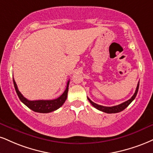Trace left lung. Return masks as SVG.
Segmentation results:
<instances>
[{
  "mask_svg": "<svg viewBox=\"0 0 153 153\" xmlns=\"http://www.w3.org/2000/svg\"><path fill=\"white\" fill-rule=\"evenodd\" d=\"M138 89H139V82L137 83V88H136L135 93H134V95H132L131 98L129 99L128 100L126 101V102H123V103L117 105H115V106L105 107V106L100 105H97L96 103H95V102H93V101H92L90 98H88V100L90 101V102L92 104V105H93V107H95L96 109L100 110V111H102V112H104V113H119V112L123 111V110L126 109L127 107H128L130 103H131V102H132V100L135 98L137 92H138Z\"/></svg>",
  "mask_w": 153,
  "mask_h": 153,
  "instance_id": "1",
  "label": "left lung"
}]
</instances>
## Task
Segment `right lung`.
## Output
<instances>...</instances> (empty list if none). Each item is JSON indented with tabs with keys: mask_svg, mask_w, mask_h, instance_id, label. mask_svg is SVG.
I'll list each match as a JSON object with an SVG mask.
<instances>
[{
	"mask_svg": "<svg viewBox=\"0 0 153 153\" xmlns=\"http://www.w3.org/2000/svg\"><path fill=\"white\" fill-rule=\"evenodd\" d=\"M13 84L15 90H16V93H17L18 97L21 100V101L23 104H25L27 108L33 110L34 112H37V113H51V112L54 111L60 108L62 105H63L65 101L67 99L68 96V86H69V82L68 80L67 82V85H66V88L64 91V93L60 95L58 98L54 99V100H29L27 98H25L23 95L21 94V92L18 91V86L16 83L14 78H13Z\"/></svg>",
	"mask_w": 153,
	"mask_h": 153,
	"instance_id": "1",
	"label": "right lung"
}]
</instances>
